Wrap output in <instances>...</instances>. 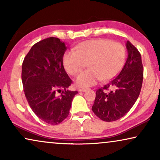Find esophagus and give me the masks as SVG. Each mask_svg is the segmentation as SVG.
<instances>
[{
    "label": "esophagus",
    "instance_id": "esophagus-1",
    "mask_svg": "<svg viewBox=\"0 0 160 160\" xmlns=\"http://www.w3.org/2000/svg\"><path fill=\"white\" fill-rule=\"evenodd\" d=\"M88 89H87V88H81V89H78V90H79L80 92H86V91L88 90Z\"/></svg>",
    "mask_w": 160,
    "mask_h": 160
}]
</instances>
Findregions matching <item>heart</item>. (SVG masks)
Segmentation results:
<instances>
[{"label": "heart", "instance_id": "1", "mask_svg": "<svg viewBox=\"0 0 160 160\" xmlns=\"http://www.w3.org/2000/svg\"><path fill=\"white\" fill-rule=\"evenodd\" d=\"M125 50L122 44L105 39H93L81 43L74 51L65 52L62 58L65 69L76 76L86 66L89 68L76 78L79 87H90L101 79L108 82L114 78L123 67Z\"/></svg>", "mask_w": 160, "mask_h": 160}]
</instances>
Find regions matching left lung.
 Listing matches in <instances>:
<instances>
[{
    "instance_id": "obj_1",
    "label": "left lung",
    "mask_w": 160,
    "mask_h": 160,
    "mask_svg": "<svg viewBox=\"0 0 160 160\" xmlns=\"http://www.w3.org/2000/svg\"><path fill=\"white\" fill-rule=\"evenodd\" d=\"M128 58L119 75L96 91L92 110L100 119L113 122L124 117L135 104L141 92L143 68L138 50L128 41ZM112 90L108 93L105 91Z\"/></svg>"
}]
</instances>
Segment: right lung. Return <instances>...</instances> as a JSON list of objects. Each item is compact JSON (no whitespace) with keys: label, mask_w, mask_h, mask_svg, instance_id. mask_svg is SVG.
<instances>
[{"label":"right lung","mask_w":160,"mask_h":160,"mask_svg":"<svg viewBox=\"0 0 160 160\" xmlns=\"http://www.w3.org/2000/svg\"><path fill=\"white\" fill-rule=\"evenodd\" d=\"M67 47L58 38L49 37L32 46L24 59L22 81L30 108L39 119L55 125L69 114L77 91L67 89L71 84L63 67ZM62 91L60 96L57 91Z\"/></svg>","instance_id":"obj_1"}]
</instances>
